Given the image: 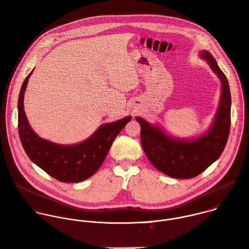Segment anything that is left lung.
<instances>
[{"mask_svg":"<svg viewBox=\"0 0 249 249\" xmlns=\"http://www.w3.org/2000/svg\"><path fill=\"white\" fill-rule=\"evenodd\" d=\"M199 56L208 62L222 87L218 109L207 132L196 138L180 139L166 134L158 124L136 117L147 158L157 169L173 178H193L202 173L220 158L230 134L231 97L229 82L210 52L201 51Z\"/></svg>","mask_w":249,"mask_h":249,"instance_id":"left-lung-1","label":"left lung"}]
</instances>
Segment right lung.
Returning a JSON list of instances; mask_svg holds the SVG:
<instances>
[{
	"instance_id": "1",
	"label": "right lung",
	"mask_w": 249,
	"mask_h": 249,
	"mask_svg": "<svg viewBox=\"0 0 249 249\" xmlns=\"http://www.w3.org/2000/svg\"><path fill=\"white\" fill-rule=\"evenodd\" d=\"M25 78L18 96V134L22 147L32 162L62 182H81L92 176L104 161L114 139L131 121L127 116L112 123L102 124L90 137L74 145H60L35 133L26 118L23 98L28 80Z\"/></svg>"
}]
</instances>
